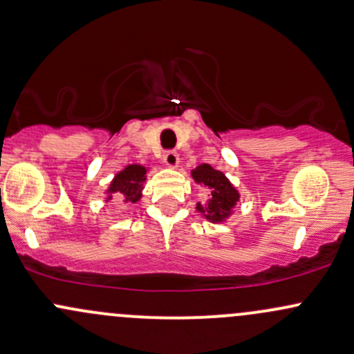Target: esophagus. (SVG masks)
Instances as JSON below:
<instances>
[{"instance_id":"obj_1","label":"esophagus","mask_w":354,"mask_h":354,"mask_svg":"<svg viewBox=\"0 0 354 354\" xmlns=\"http://www.w3.org/2000/svg\"><path fill=\"white\" fill-rule=\"evenodd\" d=\"M163 163H165L167 167H170V169H174L178 163V155L174 150H167L165 153H163Z\"/></svg>"}]
</instances>
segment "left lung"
Wrapping results in <instances>:
<instances>
[{"label": "left lung", "mask_w": 354, "mask_h": 354, "mask_svg": "<svg viewBox=\"0 0 354 354\" xmlns=\"http://www.w3.org/2000/svg\"><path fill=\"white\" fill-rule=\"evenodd\" d=\"M192 177L197 184L211 189V199H209L207 206L204 207L197 204V211L204 212L206 218L211 219L212 223L224 221L239 199L236 189L219 170H214L207 163H203L196 170H192Z\"/></svg>", "instance_id": "left-lung-1"}]
</instances>
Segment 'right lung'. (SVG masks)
I'll list each match as a JSON object with an SVG mask.
<instances>
[{
	"label": "right lung",
	"instance_id": "add662e5",
	"mask_svg": "<svg viewBox=\"0 0 354 354\" xmlns=\"http://www.w3.org/2000/svg\"><path fill=\"white\" fill-rule=\"evenodd\" d=\"M147 169L142 165H128L115 177L109 185V194H116L123 203H136L142 197V184L145 182ZM109 196L108 199H111Z\"/></svg>",
	"mask_w": 354,
	"mask_h": 354
}]
</instances>
